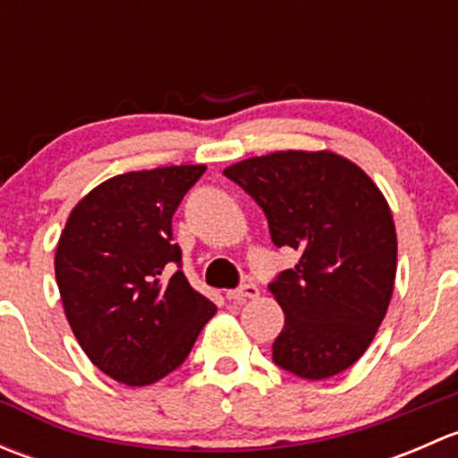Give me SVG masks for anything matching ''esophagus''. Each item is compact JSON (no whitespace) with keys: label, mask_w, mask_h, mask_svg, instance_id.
<instances>
[{"label":"esophagus","mask_w":458,"mask_h":458,"mask_svg":"<svg viewBox=\"0 0 458 458\" xmlns=\"http://www.w3.org/2000/svg\"><path fill=\"white\" fill-rule=\"evenodd\" d=\"M225 297H228L230 301H243V299H257V297H259V288H257L255 284H243L242 288L228 290V293H225Z\"/></svg>","instance_id":"obj_1"}]
</instances>
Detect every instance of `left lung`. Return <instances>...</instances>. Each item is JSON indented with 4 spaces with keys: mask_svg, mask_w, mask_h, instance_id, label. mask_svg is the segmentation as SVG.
<instances>
[{
    "mask_svg": "<svg viewBox=\"0 0 458 458\" xmlns=\"http://www.w3.org/2000/svg\"><path fill=\"white\" fill-rule=\"evenodd\" d=\"M259 203L272 243L299 261L267 290L285 315L272 361L310 381L348 370L372 344L396 275L390 206L357 164L285 150L224 170Z\"/></svg>",
    "mask_w": 458,
    "mask_h": 458,
    "instance_id": "1",
    "label": "left lung"
}]
</instances>
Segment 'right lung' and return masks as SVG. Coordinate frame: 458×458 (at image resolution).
<instances>
[{
  "label": "right lung",
  "mask_w": 458,
  "mask_h": 458,
  "mask_svg": "<svg viewBox=\"0 0 458 458\" xmlns=\"http://www.w3.org/2000/svg\"><path fill=\"white\" fill-rule=\"evenodd\" d=\"M203 173L168 165L117 174L72 208L59 237L64 312L88 359L114 381L150 386L177 370L216 312L188 284L173 242L174 210Z\"/></svg>",
  "instance_id": "right-lung-1"
}]
</instances>
